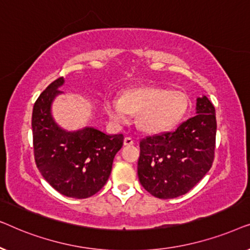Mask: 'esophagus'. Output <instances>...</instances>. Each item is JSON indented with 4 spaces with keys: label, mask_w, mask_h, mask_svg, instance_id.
<instances>
[{
    "label": "esophagus",
    "mask_w": 250,
    "mask_h": 250,
    "mask_svg": "<svg viewBox=\"0 0 250 250\" xmlns=\"http://www.w3.org/2000/svg\"><path fill=\"white\" fill-rule=\"evenodd\" d=\"M133 143H134V140H133L132 138H129V136H126V138L124 139V145L125 146H132Z\"/></svg>",
    "instance_id": "obj_1"
}]
</instances>
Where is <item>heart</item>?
Masks as SVG:
<instances>
[{
    "label": "heart",
    "instance_id": "1",
    "mask_svg": "<svg viewBox=\"0 0 250 250\" xmlns=\"http://www.w3.org/2000/svg\"><path fill=\"white\" fill-rule=\"evenodd\" d=\"M104 109L118 125L128 123L131 114H138V125L148 133H162L174 127L187 110V99L181 92L156 86L128 88L121 99L105 98Z\"/></svg>",
    "mask_w": 250,
    "mask_h": 250
}]
</instances>
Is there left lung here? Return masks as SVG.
<instances>
[{
	"label": "left lung",
	"instance_id": "8db88e82",
	"mask_svg": "<svg viewBox=\"0 0 250 250\" xmlns=\"http://www.w3.org/2000/svg\"><path fill=\"white\" fill-rule=\"evenodd\" d=\"M215 141V108L207 97L198 98L194 117L181 123L175 131L140 141V183L159 199L186 194L213 165Z\"/></svg>",
	"mask_w": 250,
	"mask_h": 250
}]
</instances>
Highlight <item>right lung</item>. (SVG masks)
<instances>
[{
    "label": "right lung",
    "instance_id": "obj_1",
    "mask_svg": "<svg viewBox=\"0 0 250 250\" xmlns=\"http://www.w3.org/2000/svg\"><path fill=\"white\" fill-rule=\"evenodd\" d=\"M57 78L34 104L32 116L34 158L50 186L66 197L85 199L102 189L111 173L115 155L124 135H107L93 127L66 132L54 123L51 104L61 93Z\"/></svg>",
    "mask_w": 250,
    "mask_h": 250
}]
</instances>
